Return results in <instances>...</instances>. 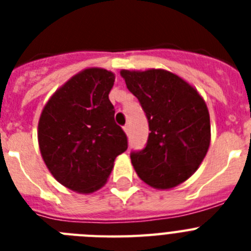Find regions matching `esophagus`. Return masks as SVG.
<instances>
[{"label":"esophagus","instance_id":"esophagus-1","mask_svg":"<svg viewBox=\"0 0 251 251\" xmlns=\"http://www.w3.org/2000/svg\"><path fill=\"white\" fill-rule=\"evenodd\" d=\"M123 129H124V132H126V134H129V130H130V128H129V124H126V126H124L123 127Z\"/></svg>","mask_w":251,"mask_h":251}]
</instances>
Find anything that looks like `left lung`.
I'll use <instances>...</instances> for the list:
<instances>
[{
  "instance_id": "8db88e82",
  "label": "left lung",
  "mask_w": 251,
  "mask_h": 251,
  "mask_svg": "<svg viewBox=\"0 0 251 251\" xmlns=\"http://www.w3.org/2000/svg\"><path fill=\"white\" fill-rule=\"evenodd\" d=\"M121 75L150 124L146 148L130 154L137 175L156 190L181 185L196 172L210 147L205 100L195 86L165 69H123Z\"/></svg>"
}]
</instances>
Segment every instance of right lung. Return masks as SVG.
Here are the masks:
<instances>
[{"instance_id": "obj_1", "label": "right lung", "mask_w": 251, "mask_h": 251, "mask_svg": "<svg viewBox=\"0 0 251 251\" xmlns=\"http://www.w3.org/2000/svg\"><path fill=\"white\" fill-rule=\"evenodd\" d=\"M114 80L106 69H84L55 90L40 114L41 157L57 182L77 194L100 190L128 148L109 100Z\"/></svg>"}]
</instances>
